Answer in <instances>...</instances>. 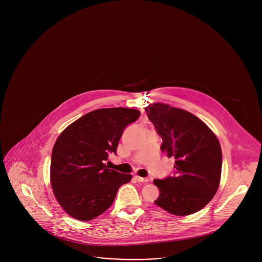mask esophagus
Segmentation results:
<instances>
[{
    "instance_id": "1",
    "label": "esophagus",
    "mask_w": 262,
    "mask_h": 262,
    "mask_svg": "<svg viewBox=\"0 0 262 262\" xmlns=\"http://www.w3.org/2000/svg\"><path fill=\"white\" fill-rule=\"evenodd\" d=\"M136 180L139 183H147L148 182V179L147 178H142V177H139V176H135Z\"/></svg>"
}]
</instances>
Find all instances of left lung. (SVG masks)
Masks as SVG:
<instances>
[{
  "mask_svg": "<svg viewBox=\"0 0 262 262\" xmlns=\"http://www.w3.org/2000/svg\"><path fill=\"white\" fill-rule=\"evenodd\" d=\"M162 137L161 150L174 157L176 174L155 179L156 205L173 215L200 211L215 195L221 179L222 150L215 134L196 116L164 103L145 107Z\"/></svg>",
  "mask_w": 262,
  "mask_h": 262,
  "instance_id": "obj_1",
  "label": "left lung"
}]
</instances>
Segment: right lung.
Instances as JSON below:
<instances>
[{
    "label": "right lung",
    "instance_id": "right-lung-1",
    "mask_svg": "<svg viewBox=\"0 0 262 262\" xmlns=\"http://www.w3.org/2000/svg\"><path fill=\"white\" fill-rule=\"evenodd\" d=\"M140 112L128 108H103L89 112L68 125L52 150L50 182L62 209L79 221H89L106 211L119 187L133 176L109 169L125 126Z\"/></svg>",
    "mask_w": 262,
    "mask_h": 262
}]
</instances>
